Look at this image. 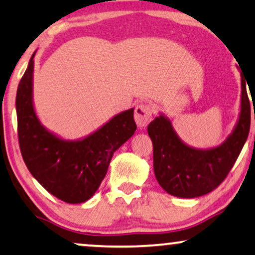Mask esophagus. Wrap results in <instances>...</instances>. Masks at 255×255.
I'll return each instance as SVG.
<instances>
[{
    "mask_svg": "<svg viewBox=\"0 0 255 255\" xmlns=\"http://www.w3.org/2000/svg\"><path fill=\"white\" fill-rule=\"evenodd\" d=\"M152 120V110L148 104H138L134 109V121L139 128L147 127Z\"/></svg>",
    "mask_w": 255,
    "mask_h": 255,
    "instance_id": "obj_1",
    "label": "esophagus"
}]
</instances>
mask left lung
Returning a JSON list of instances; mask_svg holds the SVG:
<instances>
[{
  "instance_id": "8db88e82",
  "label": "left lung",
  "mask_w": 255,
  "mask_h": 255,
  "mask_svg": "<svg viewBox=\"0 0 255 255\" xmlns=\"http://www.w3.org/2000/svg\"><path fill=\"white\" fill-rule=\"evenodd\" d=\"M240 74L242 97L238 120L231 133L218 146L207 149L191 147L179 137L172 122L162 113L148 124L156 181L169 195L195 198L209 194L224 181L235 165L249 137L251 125L247 80L245 82L246 78L243 73Z\"/></svg>"
}]
</instances>
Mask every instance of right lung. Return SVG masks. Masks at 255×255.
<instances>
[{"label": "right lung", "mask_w": 255, "mask_h": 255, "mask_svg": "<svg viewBox=\"0 0 255 255\" xmlns=\"http://www.w3.org/2000/svg\"><path fill=\"white\" fill-rule=\"evenodd\" d=\"M34 55L36 52L16 95L20 153L27 169L48 193L66 203H83L99 189L114 153L134 134V109L115 115L86 137L61 138L41 124L34 110Z\"/></svg>", "instance_id": "add662e5"}]
</instances>
